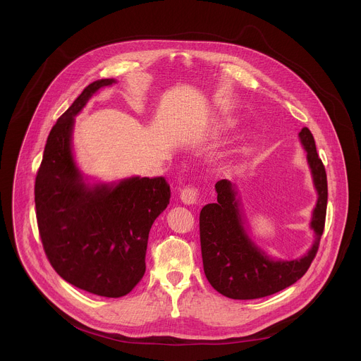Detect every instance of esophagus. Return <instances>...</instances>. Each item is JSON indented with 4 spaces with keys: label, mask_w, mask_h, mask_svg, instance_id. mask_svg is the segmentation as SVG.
Masks as SVG:
<instances>
[{
    "label": "esophagus",
    "mask_w": 361,
    "mask_h": 361,
    "mask_svg": "<svg viewBox=\"0 0 361 361\" xmlns=\"http://www.w3.org/2000/svg\"><path fill=\"white\" fill-rule=\"evenodd\" d=\"M180 198L184 204L187 205H192L195 202H198V198H200V191L197 187L194 185H188L185 188L181 190V194H180Z\"/></svg>",
    "instance_id": "34e87169"
}]
</instances>
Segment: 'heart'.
<instances>
[{
  "mask_svg": "<svg viewBox=\"0 0 361 361\" xmlns=\"http://www.w3.org/2000/svg\"><path fill=\"white\" fill-rule=\"evenodd\" d=\"M230 126H231V123H230V121H228V123H226V127H230Z\"/></svg>",
  "mask_w": 361,
  "mask_h": 361,
  "instance_id": "heart-1",
  "label": "heart"
}]
</instances>
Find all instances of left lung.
Wrapping results in <instances>:
<instances>
[{
    "mask_svg": "<svg viewBox=\"0 0 361 361\" xmlns=\"http://www.w3.org/2000/svg\"><path fill=\"white\" fill-rule=\"evenodd\" d=\"M298 137L307 151V161L319 194L310 223L316 240L301 259L276 262L255 247L244 230L241 202L228 180L216 183L217 202L204 205L200 213V243L205 277L220 294L228 298L252 300L281 291L305 274L317 254L326 223L327 176L312 131L304 127Z\"/></svg>",
    "mask_w": 361,
    "mask_h": 361,
    "instance_id": "1",
    "label": "left lung"
}]
</instances>
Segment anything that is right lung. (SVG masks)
Segmentation results:
<instances>
[{
    "instance_id": "obj_1",
    "label": "right lung",
    "mask_w": 361,
    "mask_h": 361,
    "mask_svg": "<svg viewBox=\"0 0 361 361\" xmlns=\"http://www.w3.org/2000/svg\"><path fill=\"white\" fill-rule=\"evenodd\" d=\"M113 78L91 82L51 128L35 177L37 224L47 259L67 283L102 297L128 294L145 273L149 228L170 202L164 177L88 185L71 151L74 117Z\"/></svg>"
}]
</instances>
